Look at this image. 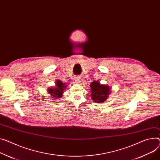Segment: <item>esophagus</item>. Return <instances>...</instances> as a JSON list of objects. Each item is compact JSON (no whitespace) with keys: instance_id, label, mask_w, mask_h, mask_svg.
Masks as SVG:
<instances>
[{"instance_id":"esophagus-1","label":"esophagus","mask_w":160,"mask_h":160,"mask_svg":"<svg viewBox=\"0 0 160 160\" xmlns=\"http://www.w3.org/2000/svg\"><path fill=\"white\" fill-rule=\"evenodd\" d=\"M74 80H75L76 82H77V83H79V82H81V79H80V78H79V76L75 77V78H74Z\"/></svg>"}]
</instances>
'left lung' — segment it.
<instances>
[{
	"label": "left lung",
	"mask_w": 160,
	"mask_h": 160,
	"mask_svg": "<svg viewBox=\"0 0 160 160\" xmlns=\"http://www.w3.org/2000/svg\"><path fill=\"white\" fill-rule=\"evenodd\" d=\"M91 88V98L92 100L95 103H102L111 94L112 87H109L108 85L102 84L98 81H95L90 84Z\"/></svg>",
	"instance_id": "8db88e82"
}]
</instances>
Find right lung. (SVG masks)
Instances as JSON below:
<instances>
[{"mask_svg":"<svg viewBox=\"0 0 160 160\" xmlns=\"http://www.w3.org/2000/svg\"><path fill=\"white\" fill-rule=\"evenodd\" d=\"M55 84V87H50L47 88V92L48 94H50L49 95H51V97L54 98L53 100L58 99L59 98L62 97L67 87V84H66L65 82H63L59 79L56 81Z\"/></svg>","mask_w":160,"mask_h":160,"instance_id":"obj_1","label":"right lung"}]
</instances>
